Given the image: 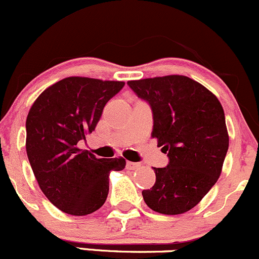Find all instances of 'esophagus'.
<instances>
[{
    "label": "esophagus",
    "instance_id": "1",
    "mask_svg": "<svg viewBox=\"0 0 259 259\" xmlns=\"http://www.w3.org/2000/svg\"><path fill=\"white\" fill-rule=\"evenodd\" d=\"M126 166H127V169H130V170H135V169L140 168L141 164L140 163H135V162H127Z\"/></svg>",
    "mask_w": 259,
    "mask_h": 259
}]
</instances>
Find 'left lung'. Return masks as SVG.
<instances>
[{"mask_svg":"<svg viewBox=\"0 0 259 259\" xmlns=\"http://www.w3.org/2000/svg\"><path fill=\"white\" fill-rule=\"evenodd\" d=\"M151 105L152 137L169 157L154 168L155 183L142 191L153 211L179 215L195 207L218 182L229 149L225 112L204 85L184 75L127 82Z\"/></svg>","mask_w":259,"mask_h":259,"instance_id":"obj_1","label":"left lung"}]
</instances>
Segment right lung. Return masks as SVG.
<instances>
[{
	"instance_id": "1",
	"label": "right lung",
	"mask_w": 259,
	"mask_h": 259,
	"mask_svg": "<svg viewBox=\"0 0 259 259\" xmlns=\"http://www.w3.org/2000/svg\"><path fill=\"white\" fill-rule=\"evenodd\" d=\"M123 81L70 76L37 97L27 116L26 151L38 185L63 212L85 216L108 194V174L122 170V157L105 159L77 147L90 135L108 100Z\"/></svg>"
}]
</instances>
